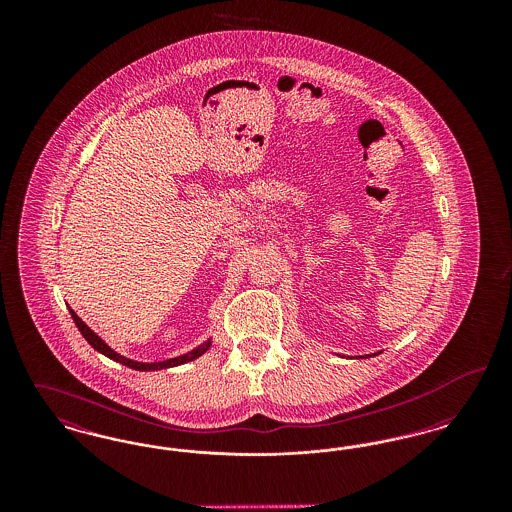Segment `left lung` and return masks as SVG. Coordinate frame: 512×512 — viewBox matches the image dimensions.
Here are the masks:
<instances>
[{
    "instance_id": "obj_1",
    "label": "left lung",
    "mask_w": 512,
    "mask_h": 512,
    "mask_svg": "<svg viewBox=\"0 0 512 512\" xmlns=\"http://www.w3.org/2000/svg\"><path fill=\"white\" fill-rule=\"evenodd\" d=\"M366 357H372V355H366Z\"/></svg>"
}]
</instances>
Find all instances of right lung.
Segmentation results:
<instances>
[{"instance_id":"add662e5","label":"right lung","mask_w":512,"mask_h":512,"mask_svg":"<svg viewBox=\"0 0 512 512\" xmlns=\"http://www.w3.org/2000/svg\"><path fill=\"white\" fill-rule=\"evenodd\" d=\"M69 313H71V317H73L74 324H76V328L80 330V334L86 338V341L99 351L101 355H105V357H109V359H113V361H117V363H121V365L128 366V368H134V370H163V368H172V366L184 365V363H190V361H195L197 357H201L209 347H211V340L203 341L199 347H195L192 351H188V353H184V355H180V357H174V359H167V361H159V363H140V361H132V359H126L124 355L121 353H117L115 349H111L105 341L99 338L98 334L82 320V318L78 317L76 313H74L73 309H69Z\"/></svg>"}]
</instances>
